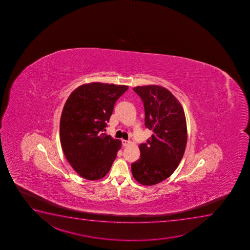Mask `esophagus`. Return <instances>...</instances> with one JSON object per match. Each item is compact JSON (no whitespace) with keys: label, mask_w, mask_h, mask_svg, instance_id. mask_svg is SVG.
I'll use <instances>...</instances> for the list:
<instances>
[{"label":"esophagus","mask_w":250,"mask_h":250,"mask_svg":"<svg viewBox=\"0 0 250 250\" xmlns=\"http://www.w3.org/2000/svg\"><path fill=\"white\" fill-rule=\"evenodd\" d=\"M130 141H125V140H123L122 141V145H123V146H129L130 145Z\"/></svg>","instance_id":"obj_1"}]
</instances>
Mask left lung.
Segmentation results:
<instances>
[{
    "instance_id": "1",
    "label": "left lung",
    "mask_w": 250,
    "mask_h": 250,
    "mask_svg": "<svg viewBox=\"0 0 250 250\" xmlns=\"http://www.w3.org/2000/svg\"><path fill=\"white\" fill-rule=\"evenodd\" d=\"M133 90L144 104L145 125L153 134L140 145L141 157L131 164L132 175L142 185H156L173 173L185 152L188 129L182 104L167 88L137 86Z\"/></svg>"
}]
</instances>
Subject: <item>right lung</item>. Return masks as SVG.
<instances>
[{"instance_id": "obj_1", "label": "right lung", "mask_w": 250, "mask_h": 250, "mask_svg": "<svg viewBox=\"0 0 250 250\" xmlns=\"http://www.w3.org/2000/svg\"><path fill=\"white\" fill-rule=\"evenodd\" d=\"M128 86L90 83L78 87L65 103L60 141L65 157L80 176L103 178L121 149V141L106 135L116 100Z\"/></svg>"}]
</instances>
